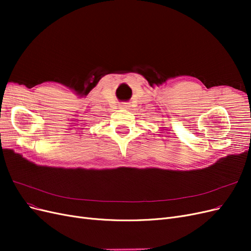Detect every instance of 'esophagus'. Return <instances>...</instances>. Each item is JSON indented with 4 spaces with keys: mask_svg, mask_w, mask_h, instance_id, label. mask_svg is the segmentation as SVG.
I'll return each instance as SVG.
<instances>
[{
    "mask_svg": "<svg viewBox=\"0 0 251 251\" xmlns=\"http://www.w3.org/2000/svg\"><path fill=\"white\" fill-rule=\"evenodd\" d=\"M121 109H127V105L126 104H123V105H121Z\"/></svg>",
    "mask_w": 251,
    "mask_h": 251,
    "instance_id": "esophagus-1",
    "label": "esophagus"
}]
</instances>
